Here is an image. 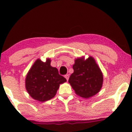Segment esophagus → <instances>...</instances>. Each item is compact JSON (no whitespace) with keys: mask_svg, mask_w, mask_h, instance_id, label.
<instances>
[{"mask_svg":"<svg viewBox=\"0 0 132 132\" xmlns=\"http://www.w3.org/2000/svg\"><path fill=\"white\" fill-rule=\"evenodd\" d=\"M69 77H70V76H69V75H65V79H67V80H68V79H69Z\"/></svg>","mask_w":132,"mask_h":132,"instance_id":"esophagus-1","label":"esophagus"}]
</instances>
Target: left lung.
<instances>
[{
    "label": "left lung",
    "instance_id": "8db88e82",
    "mask_svg": "<svg viewBox=\"0 0 132 132\" xmlns=\"http://www.w3.org/2000/svg\"><path fill=\"white\" fill-rule=\"evenodd\" d=\"M73 73L68 82L75 93L83 98H88L100 91L103 82V76L93 57L85 59L78 57L73 65Z\"/></svg>",
    "mask_w": 132,
    "mask_h": 132
}]
</instances>
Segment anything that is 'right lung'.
Returning a JSON list of instances; mask_svg holds the SVG:
<instances>
[{
	"label": "right lung",
	"mask_w": 132,
	"mask_h": 132,
	"mask_svg": "<svg viewBox=\"0 0 132 132\" xmlns=\"http://www.w3.org/2000/svg\"><path fill=\"white\" fill-rule=\"evenodd\" d=\"M51 60L43 62L38 59L27 74L25 86L30 96L39 102L49 100L55 96L59 85L67 82L59 75L56 67L50 65Z\"/></svg>",
	"instance_id": "obj_1"
}]
</instances>
